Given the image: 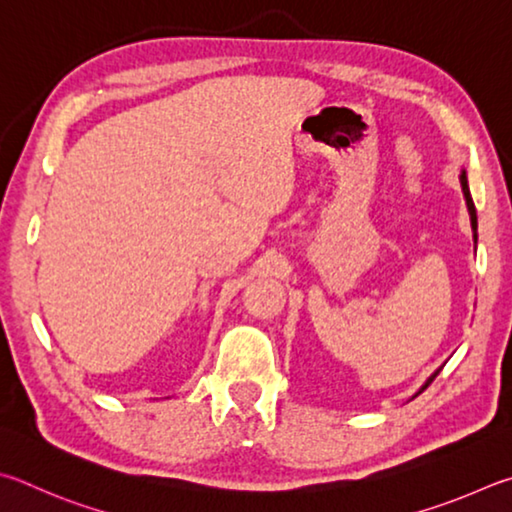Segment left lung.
I'll return each mask as SVG.
<instances>
[{
  "label": "left lung",
  "instance_id": "1",
  "mask_svg": "<svg viewBox=\"0 0 512 512\" xmlns=\"http://www.w3.org/2000/svg\"><path fill=\"white\" fill-rule=\"evenodd\" d=\"M461 188H463V197H465V204H468V213H470V224H472V233H474V242H477V209H474V202H472V195H470V186H468V177H465V170H461ZM441 373V369L434 371L432 375H429V380L423 384V389H420L418 393H423L429 384L434 382L436 375ZM416 393V396H418Z\"/></svg>",
  "mask_w": 512,
  "mask_h": 512
}]
</instances>
